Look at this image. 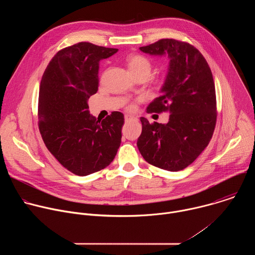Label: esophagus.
<instances>
[{
  "instance_id": "esophagus-1",
  "label": "esophagus",
  "mask_w": 255,
  "mask_h": 255,
  "mask_svg": "<svg viewBox=\"0 0 255 255\" xmlns=\"http://www.w3.org/2000/svg\"><path fill=\"white\" fill-rule=\"evenodd\" d=\"M135 118L133 116H130V115H125V121L126 122H130V121H134Z\"/></svg>"
}]
</instances>
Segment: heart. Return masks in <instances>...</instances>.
<instances>
[{
	"label": "heart",
	"instance_id": "obj_1",
	"mask_svg": "<svg viewBox=\"0 0 255 255\" xmlns=\"http://www.w3.org/2000/svg\"><path fill=\"white\" fill-rule=\"evenodd\" d=\"M127 64H128L129 70L131 71V74L134 77L142 74H147L148 76H150L151 63L146 57L139 54H132L128 56ZM129 109L132 110V109H134V106H130Z\"/></svg>",
	"mask_w": 255,
	"mask_h": 255
}]
</instances>
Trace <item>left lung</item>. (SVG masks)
Listing matches in <instances>:
<instances>
[{
	"label": "left lung",
	"mask_w": 255,
	"mask_h": 255,
	"mask_svg": "<svg viewBox=\"0 0 255 255\" xmlns=\"http://www.w3.org/2000/svg\"><path fill=\"white\" fill-rule=\"evenodd\" d=\"M155 56H167V74L160 97L146 108L147 113L167 111L161 124L141 117L138 149L148 163L168 171L186 168L208 146L216 125V92L212 71L193 45L161 39L139 48Z\"/></svg>",
	"instance_id": "8db88e82"
}]
</instances>
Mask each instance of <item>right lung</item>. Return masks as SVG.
I'll list each match as a JSON object with an SVG mask.
<instances>
[{
	"mask_svg": "<svg viewBox=\"0 0 255 255\" xmlns=\"http://www.w3.org/2000/svg\"><path fill=\"white\" fill-rule=\"evenodd\" d=\"M118 51L80 42L58 51L41 79L39 130L47 149L70 172L86 176L110 164L121 144L124 115L103 121L89 111L99 86V64Z\"/></svg>",
	"mask_w": 255,
	"mask_h": 255,
	"instance_id": "obj_1",
	"label": "right lung"
}]
</instances>
